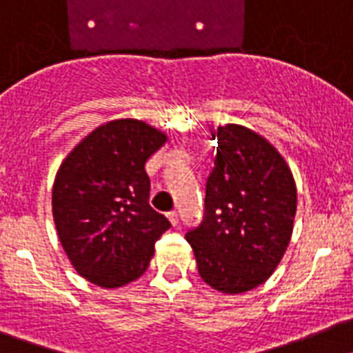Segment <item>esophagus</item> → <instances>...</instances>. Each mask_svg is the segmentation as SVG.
<instances>
[{
	"label": "esophagus",
	"instance_id": "obj_1",
	"mask_svg": "<svg viewBox=\"0 0 353 353\" xmlns=\"http://www.w3.org/2000/svg\"><path fill=\"white\" fill-rule=\"evenodd\" d=\"M167 218H169V221L174 225V227H176V225L179 223V214H177L176 211H170L169 214H167Z\"/></svg>",
	"mask_w": 353,
	"mask_h": 353
}]
</instances>
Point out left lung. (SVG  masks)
<instances>
[{
  "label": "left lung",
  "mask_w": 353,
  "mask_h": 353,
  "mask_svg": "<svg viewBox=\"0 0 353 353\" xmlns=\"http://www.w3.org/2000/svg\"><path fill=\"white\" fill-rule=\"evenodd\" d=\"M218 141L205 186V214L186 241L200 278L227 295L268 281L283 259L294 230L297 188L294 174L265 137L228 123Z\"/></svg>",
  "instance_id": "8db88e82"
}]
</instances>
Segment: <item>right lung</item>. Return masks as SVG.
Here are the masks:
<instances>
[{
	"instance_id": "add662e5",
	"label": "right lung",
	"mask_w": 353,
	"mask_h": 353,
	"mask_svg": "<svg viewBox=\"0 0 353 353\" xmlns=\"http://www.w3.org/2000/svg\"><path fill=\"white\" fill-rule=\"evenodd\" d=\"M167 135L139 119L100 125L75 145L52 184V218L75 271L117 288L141 278L170 221L149 205L145 161Z\"/></svg>"
}]
</instances>
